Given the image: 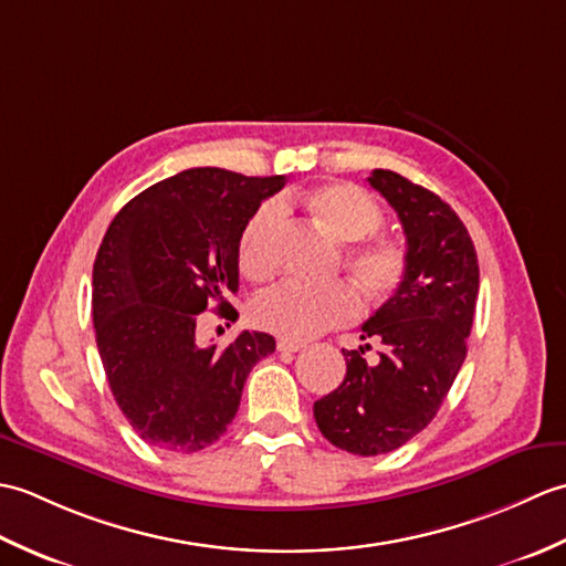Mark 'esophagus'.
Segmentation results:
<instances>
[{
  "label": "esophagus",
  "mask_w": 566,
  "mask_h": 566,
  "mask_svg": "<svg viewBox=\"0 0 566 566\" xmlns=\"http://www.w3.org/2000/svg\"><path fill=\"white\" fill-rule=\"evenodd\" d=\"M302 347H304V343H298V340H290V338L276 340V350L280 353H298Z\"/></svg>",
  "instance_id": "1"
}]
</instances>
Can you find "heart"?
I'll list each match as a JSON object with an SVG mask.
<instances>
[{
	"label": "heart",
	"mask_w": 566,
	"mask_h": 566,
	"mask_svg": "<svg viewBox=\"0 0 566 566\" xmlns=\"http://www.w3.org/2000/svg\"><path fill=\"white\" fill-rule=\"evenodd\" d=\"M280 207L304 209L316 228L345 245L343 268L367 304H384L403 286L408 250L401 240L375 235L384 226V209L363 187L350 182L318 185L302 195L282 197ZM280 207L262 203L240 231L238 264L252 282L270 280L276 270ZM357 292L345 282L321 290L282 284L258 296L250 314L264 331L290 340H308L323 331L350 323L359 314Z\"/></svg>",
	"instance_id": "heart-1"
}]
</instances>
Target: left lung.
I'll list each match as a JSON object with an SVG mask.
<instances>
[{
    "label": "left lung",
    "instance_id": "obj_1",
    "mask_svg": "<svg viewBox=\"0 0 566 566\" xmlns=\"http://www.w3.org/2000/svg\"><path fill=\"white\" fill-rule=\"evenodd\" d=\"M369 185L399 213L406 233L408 276L363 326V340L343 350V384L314 403L323 438L353 454H384L418 436L432 418L467 357L479 262L472 238L450 203L391 170Z\"/></svg>",
    "mask_w": 566,
    "mask_h": 566
}]
</instances>
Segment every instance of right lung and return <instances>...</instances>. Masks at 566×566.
Returning <instances> with one entry per match:
<instances>
[{"label":"right lung","instance_id":"obj_1","mask_svg":"<svg viewBox=\"0 0 566 566\" xmlns=\"http://www.w3.org/2000/svg\"><path fill=\"white\" fill-rule=\"evenodd\" d=\"M282 175L191 167L148 187L114 216L92 272V316L114 399L138 436L167 452H199L238 413L243 384L274 353L268 333L201 345L197 321L238 292V238Z\"/></svg>","mask_w":566,"mask_h":566}]
</instances>
